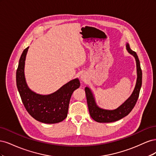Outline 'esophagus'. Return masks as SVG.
Returning <instances> with one entry per match:
<instances>
[{"mask_svg": "<svg viewBox=\"0 0 156 156\" xmlns=\"http://www.w3.org/2000/svg\"><path fill=\"white\" fill-rule=\"evenodd\" d=\"M81 79L83 82H86L87 81V79H88V77L85 73H83V74H82V75L81 76Z\"/></svg>", "mask_w": 156, "mask_h": 156, "instance_id": "1", "label": "esophagus"}]
</instances>
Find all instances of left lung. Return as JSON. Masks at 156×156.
<instances>
[{
  "instance_id": "obj_1",
  "label": "left lung",
  "mask_w": 156,
  "mask_h": 156,
  "mask_svg": "<svg viewBox=\"0 0 156 156\" xmlns=\"http://www.w3.org/2000/svg\"><path fill=\"white\" fill-rule=\"evenodd\" d=\"M126 49L128 53L133 55L136 60V73H137V78L135 87L133 93L131 94L130 97L122 104L114 110H107L99 107L95 101V99L93 96V94L88 87L85 88V92L87 96V104L88 107V110L90 115L92 118V119L100 123H108V122H112L122 119L125 117L132 111L135 107L136 101H137L140 90L142 85V70L140 68V62L138 56L135 51H132L129 44H126Z\"/></svg>"
}]
</instances>
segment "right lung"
<instances>
[{
    "label": "right lung",
    "instance_id": "right-lung-1",
    "mask_svg": "<svg viewBox=\"0 0 156 156\" xmlns=\"http://www.w3.org/2000/svg\"><path fill=\"white\" fill-rule=\"evenodd\" d=\"M29 47L23 51L16 72V83L19 93L26 110L36 120L45 124H55L67 117L71 96L80 87L77 78L65 84L57 91L41 95L32 91L25 77V61Z\"/></svg>",
    "mask_w": 156,
    "mask_h": 156
}]
</instances>
